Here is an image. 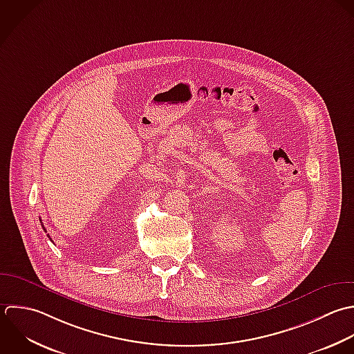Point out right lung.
<instances>
[{
    "label": "right lung",
    "instance_id": "obj_1",
    "mask_svg": "<svg viewBox=\"0 0 354 354\" xmlns=\"http://www.w3.org/2000/svg\"><path fill=\"white\" fill-rule=\"evenodd\" d=\"M44 230H45V229H44Z\"/></svg>",
    "mask_w": 354,
    "mask_h": 354
}]
</instances>
